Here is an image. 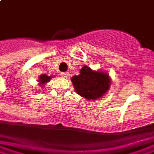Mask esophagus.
I'll list each match as a JSON object with an SVG mask.
<instances>
[{
  "mask_svg": "<svg viewBox=\"0 0 154 154\" xmlns=\"http://www.w3.org/2000/svg\"><path fill=\"white\" fill-rule=\"evenodd\" d=\"M60 76L63 78H67V76H68V72H61Z\"/></svg>",
  "mask_w": 154,
  "mask_h": 154,
  "instance_id": "34e87169",
  "label": "esophagus"
}]
</instances>
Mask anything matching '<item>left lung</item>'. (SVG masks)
I'll return each instance as SVG.
<instances>
[{"mask_svg":"<svg viewBox=\"0 0 154 154\" xmlns=\"http://www.w3.org/2000/svg\"><path fill=\"white\" fill-rule=\"evenodd\" d=\"M74 89L86 100H97L105 96L111 85L110 75L101 70H92L85 65L80 74L71 78Z\"/></svg>","mask_w":154,"mask_h":154,"instance_id":"obj_1","label":"left lung"}]
</instances>
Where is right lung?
I'll list each match as a JSON object with an SVG mask.
<instances>
[{
  "mask_svg": "<svg viewBox=\"0 0 154 154\" xmlns=\"http://www.w3.org/2000/svg\"><path fill=\"white\" fill-rule=\"evenodd\" d=\"M52 77H53L52 76H48L46 74H42V75H40L39 77H38V85H39L41 87H43L45 84L48 83V82L51 80Z\"/></svg>",
  "mask_w": 154,
  "mask_h": 154,
  "instance_id": "right-lung-1",
  "label": "right lung"
}]
</instances>
